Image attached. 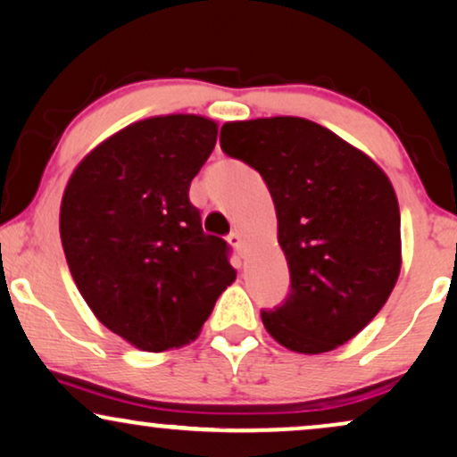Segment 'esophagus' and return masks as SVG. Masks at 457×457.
<instances>
[{
    "mask_svg": "<svg viewBox=\"0 0 457 457\" xmlns=\"http://www.w3.org/2000/svg\"><path fill=\"white\" fill-rule=\"evenodd\" d=\"M228 242H229V245H232L240 254L245 253V240H242V234H240V232H232V234H229V236H228Z\"/></svg>",
    "mask_w": 457,
    "mask_h": 457,
    "instance_id": "1",
    "label": "esophagus"
}]
</instances>
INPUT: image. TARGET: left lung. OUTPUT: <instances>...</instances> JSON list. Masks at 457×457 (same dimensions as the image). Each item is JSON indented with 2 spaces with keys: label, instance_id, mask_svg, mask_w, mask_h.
Masks as SVG:
<instances>
[{
  "label": "left lung",
  "instance_id": "8db88e82",
  "mask_svg": "<svg viewBox=\"0 0 457 457\" xmlns=\"http://www.w3.org/2000/svg\"><path fill=\"white\" fill-rule=\"evenodd\" d=\"M221 150L267 184L290 292L265 330L286 349L326 353L361 332L401 270V217L385 171L313 120L273 117L221 127Z\"/></svg>",
  "mask_w": 457,
  "mask_h": 457
}]
</instances>
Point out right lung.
Segmentation results:
<instances>
[{"instance_id":"right-lung-1","label":"right lung","mask_w":457,"mask_h":457,"mask_svg":"<svg viewBox=\"0 0 457 457\" xmlns=\"http://www.w3.org/2000/svg\"><path fill=\"white\" fill-rule=\"evenodd\" d=\"M217 123L196 114L137 120L79 162L60 206V238L96 318L142 351L196 338L236 279L229 246L204 234L190 184Z\"/></svg>"}]
</instances>
